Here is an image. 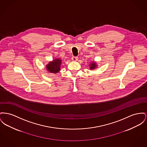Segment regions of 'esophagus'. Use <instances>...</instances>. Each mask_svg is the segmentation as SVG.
Here are the masks:
<instances>
[{"mask_svg":"<svg viewBox=\"0 0 147 147\" xmlns=\"http://www.w3.org/2000/svg\"><path fill=\"white\" fill-rule=\"evenodd\" d=\"M78 59V57H72V58H71V60L73 61H77Z\"/></svg>","mask_w":147,"mask_h":147,"instance_id":"1","label":"esophagus"}]
</instances>
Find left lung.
Listing matches in <instances>:
<instances>
[{
	"instance_id": "obj_1",
	"label": "left lung",
	"mask_w": 147,
	"mask_h": 147,
	"mask_svg": "<svg viewBox=\"0 0 147 147\" xmlns=\"http://www.w3.org/2000/svg\"><path fill=\"white\" fill-rule=\"evenodd\" d=\"M95 66H96V65H95V64L94 63H92V64L90 65V69H94V68H95Z\"/></svg>"
}]
</instances>
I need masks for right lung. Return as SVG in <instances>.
I'll return each instance as SVG.
<instances>
[{
  "instance_id": "right-lung-1",
  "label": "right lung",
  "mask_w": 147,
  "mask_h": 147,
  "mask_svg": "<svg viewBox=\"0 0 147 147\" xmlns=\"http://www.w3.org/2000/svg\"><path fill=\"white\" fill-rule=\"evenodd\" d=\"M61 60L59 59H54L53 61L49 63L47 66V69L53 73H57L60 70Z\"/></svg>"
}]
</instances>
